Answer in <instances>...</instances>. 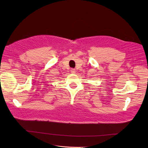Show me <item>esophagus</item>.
<instances>
[{
  "instance_id": "34e87169",
  "label": "esophagus",
  "mask_w": 148,
  "mask_h": 148,
  "mask_svg": "<svg viewBox=\"0 0 148 148\" xmlns=\"http://www.w3.org/2000/svg\"><path fill=\"white\" fill-rule=\"evenodd\" d=\"M71 73H75V72H76V71H75V69H71Z\"/></svg>"
}]
</instances>
